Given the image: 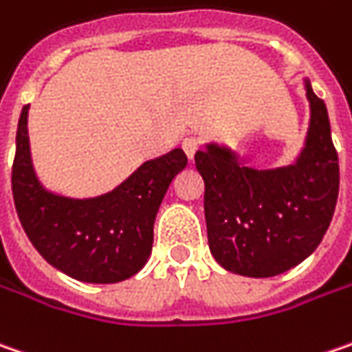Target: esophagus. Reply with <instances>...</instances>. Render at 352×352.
Masks as SVG:
<instances>
[{"label":"esophagus","mask_w":352,"mask_h":352,"mask_svg":"<svg viewBox=\"0 0 352 352\" xmlns=\"http://www.w3.org/2000/svg\"><path fill=\"white\" fill-rule=\"evenodd\" d=\"M198 146H200V142H198L196 138H192V136H188V138H184V140H182V148H184L186 156H188L190 160L194 158V154H196Z\"/></svg>","instance_id":"esophagus-1"}]
</instances>
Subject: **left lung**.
Masks as SVG:
<instances>
[{
    "label": "left lung",
    "mask_w": 352,
    "mask_h": 352,
    "mask_svg": "<svg viewBox=\"0 0 352 352\" xmlns=\"http://www.w3.org/2000/svg\"><path fill=\"white\" fill-rule=\"evenodd\" d=\"M305 82V144L289 166L254 168L236 150L210 142L194 160L204 178L210 252L223 270L273 277L317 250L339 196V156L325 102Z\"/></svg>",
    "instance_id": "left-lung-1"
}]
</instances>
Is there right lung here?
I'll return each mask as SVG.
<instances>
[{
  "instance_id": "obj_1",
  "label": "right lung",
  "mask_w": 352,
  "mask_h": 352,
  "mask_svg": "<svg viewBox=\"0 0 352 352\" xmlns=\"http://www.w3.org/2000/svg\"><path fill=\"white\" fill-rule=\"evenodd\" d=\"M23 107L11 170L19 221L47 263L85 283H118L148 261L154 220L168 186L188 164L174 148L136 168L115 190L93 198H71L47 190L35 174Z\"/></svg>"
}]
</instances>
